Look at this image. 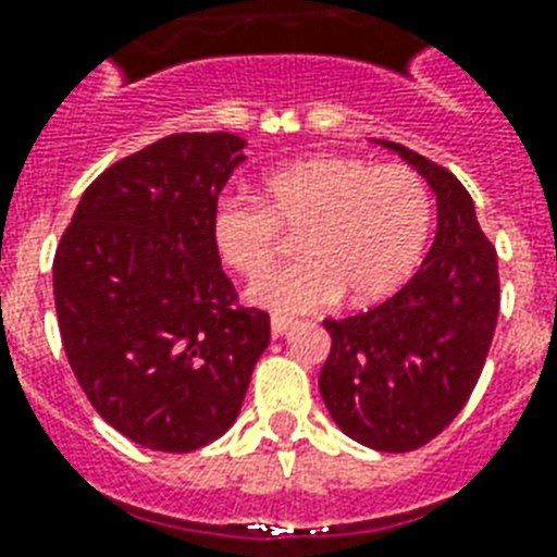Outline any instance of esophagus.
Returning a JSON list of instances; mask_svg holds the SVG:
<instances>
[{"label":"esophagus","mask_w":557,"mask_h":557,"mask_svg":"<svg viewBox=\"0 0 557 557\" xmlns=\"http://www.w3.org/2000/svg\"><path fill=\"white\" fill-rule=\"evenodd\" d=\"M293 324H296V321L287 319V315H273V319H270V330H273V335H284Z\"/></svg>","instance_id":"34e87169"}]
</instances>
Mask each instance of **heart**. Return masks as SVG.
<instances>
[{"label":"heart","instance_id":"heart-1","mask_svg":"<svg viewBox=\"0 0 557 557\" xmlns=\"http://www.w3.org/2000/svg\"><path fill=\"white\" fill-rule=\"evenodd\" d=\"M278 226L299 230L302 259L256 278L247 289L252 305L310 312L342 293L370 305L393 296L424 259L433 193L407 164L312 156L261 178L259 201L224 196L210 219L222 261L247 278L272 263Z\"/></svg>","mask_w":557,"mask_h":557}]
</instances>
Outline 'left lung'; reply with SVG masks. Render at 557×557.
<instances>
[{"label":"left lung","mask_w":557,"mask_h":557,"mask_svg":"<svg viewBox=\"0 0 557 557\" xmlns=\"http://www.w3.org/2000/svg\"><path fill=\"white\" fill-rule=\"evenodd\" d=\"M426 178L438 230L424 264L395 296L324 321L333 347L319 389L344 435L379 453H412L470 401L498 321V256L467 187L447 168L379 141Z\"/></svg>","instance_id":"1"}]
</instances>
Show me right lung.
I'll list each match as a JSON object with an SVG mask.
<instances>
[{
    "instance_id": "1",
    "label": "right lung",
    "mask_w": 557,
    "mask_h": 557,
    "mask_svg": "<svg viewBox=\"0 0 557 557\" xmlns=\"http://www.w3.org/2000/svg\"><path fill=\"white\" fill-rule=\"evenodd\" d=\"M233 133H173L110 164L53 259L59 333L87 401L124 438L193 453L236 421L270 315L238 305L210 219L245 162Z\"/></svg>"
}]
</instances>
